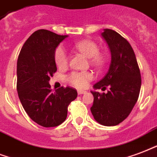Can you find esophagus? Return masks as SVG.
Wrapping results in <instances>:
<instances>
[{
  "label": "esophagus",
  "instance_id": "34e87169",
  "mask_svg": "<svg viewBox=\"0 0 157 157\" xmlns=\"http://www.w3.org/2000/svg\"><path fill=\"white\" fill-rule=\"evenodd\" d=\"M77 92H78V94H86V90H77Z\"/></svg>",
  "mask_w": 157,
  "mask_h": 157
}]
</instances>
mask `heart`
Here are the masks:
<instances>
[{"label":"heart","instance_id":"obj_1","mask_svg":"<svg viewBox=\"0 0 157 157\" xmlns=\"http://www.w3.org/2000/svg\"><path fill=\"white\" fill-rule=\"evenodd\" d=\"M75 48L86 57L90 58V63L96 67H102L105 63V58L100 54L99 47L91 40H81L75 44ZM55 63L58 67H64L68 63V55L62 46L57 47L54 52ZM93 79V75L90 72H71L67 76L68 83L80 89L86 88Z\"/></svg>","mask_w":157,"mask_h":157}]
</instances>
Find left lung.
<instances>
[{"instance_id": "1", "label": "left lung", "mask_w": 157, "mask_h": 157, "mask_svg": "<svg viewBox=\"0 0 157 157\" xmlns=\"http://www.w3.org/2000/svg\"><path fill=\"white\" fill-rule=\"evenodd\" d=\"M111 52L109 68L94 88L109 87L107 93L91 91L90 108L94 118L104 126H115L131 113L141 89V73L134 51L128 42L116 31L105 29L101 33Z\"/></svg>"}]
</instances>
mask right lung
<instances>
[{"mask_svg": "<svg viewBox=\"0 0 157 157\" xmlns=\"http://www.w3.org/2000/svg\"><path fill=\"white\" fill-rule=\"evenodd\" d=\"M67 35L47 29L32 33L20 50L17 61V91L23 108L36 124L57 127L65 121L67 107L77 97L76 89L61 87L52 93L50 76L57 71L54 52Z\"/></svg>", "mask_w": 157, "mask_h": 157, "instance_id": "add662e5", "label": "right lung"}]
</instances>
